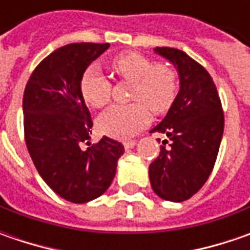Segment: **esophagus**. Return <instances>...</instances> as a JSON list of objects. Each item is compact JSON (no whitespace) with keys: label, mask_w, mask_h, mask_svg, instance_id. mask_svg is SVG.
Listing matches in <instances>:
<instances>
[{"label":"esophagus","mask_w":250,"mask_h":250,"mask_svg":"<svg viewBox=\"0 0 250 250\" xmlns=\"http://www.w3.org/2000/svg\"><path fill=\"white\" fill-rule=\"evenodd\" d=\"M136 146V142L135 140H128V142H124V147L126 150H129V149H133Z\"/></svg>","instance_id":"esophagus-1"}]
</instances>
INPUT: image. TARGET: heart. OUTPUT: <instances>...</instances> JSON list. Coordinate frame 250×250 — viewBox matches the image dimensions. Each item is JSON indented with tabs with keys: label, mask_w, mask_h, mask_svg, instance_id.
Returning a JSON list of instances; mask_svg holds the SVG:
<instances>
[{
	"label": "heart",
	"mask_w": 250,
	"mask_h": 250,
	"mask_svg": "<svg viewBox=\"0 0 250 250\" xmlns=\"http://www.w3.org/2000/svg\"><path fill=\"white\" fill-rule=\"evenodd\" d=\"M112 68L124 81L133 83L130 99L138 103L114 105L97 121L104 135L128 139L145 129L150 122V110L163 114L171 107L178 91L177 75L164 63L138 53L122 54L112 61ZM83 100L93 108H103L110 103L111 82L99 66L86 69L81 81Z\"/></svg>",
	"instance_id": "obj_1"
}]
</instances>
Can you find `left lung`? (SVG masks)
Here are the masks:
<instances>
[{
  "label": "left lung",
  "mask_w": 250,
  "mask_h": 250,
  "mask_svg": "<svg viewBox=\"0 0 250 250\" xmlns=\"http://www.w3.org/2000/svg\"><path fill=\"white\" fill-rule=\"evenodd\" d=\"M154 53L177 69L179 91L164 120L151 129L164 133L169 147L161 146L160 156L150 164V185L164 200L184 202L205 185L213 171L224 114L216 84L200 63L171 47H156Z\"/></svg>",
  "instance_id": "8db88e82"
}]
</instances>
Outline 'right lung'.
I'll return each mask as SVG.
<instances>
[{
  "label": "right lung",
  "instance_id": "add662e5",
  "mask_svg": "<svg viewBox=\"0 0 250 250\" xmlns=\"http://www.w3.org/2000/svg\"><path fill=\"white\" fill-rule=\"evenodd\" d=\"M110 44L72 43L45 57L23 94L24 139L40 177L58 196L72 203L100 197L115 177L124 146L103 136L90 139L93 122L83 100L84 71Z\"/></svg>",
  "mask_w": 250,
  "mask_h": 250
}]
</instances>
